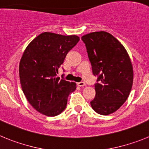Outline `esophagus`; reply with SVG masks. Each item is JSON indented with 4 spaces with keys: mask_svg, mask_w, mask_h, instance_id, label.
Instances as JSON below:
<instances>
[{
    "mask_svg": "<svg viewBox=\"0 0 149 149\" xmlns=\"http://www.w3.org/2000/svg\"><path fill=\"white\" fill-rule=\"evenodd\" d=\"M77 85H78L79 86H81V87H83V86H86V84L84 82H79L77 83Z\"/></svg>",
    "mask_w": 149,
    "mask_h": 149,
    "instance_id": "1",
    "label": "esophagus"
}]
</instances>
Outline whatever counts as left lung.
Masks as SVG:
<instances>
[{
  "label": "left lung",
  "instance_id": "obj_1",
  "mask_svg": "<svg viewBox=\"0 0 149 149\" xmlns=\"http://www.w3.org/2000/svg\"><path fill=\"white\" fill-rule=\"evenodd\" d=\"M81 39L86 45L93 74L98 76L91 106L101 115L113 113L131 93L134 80L131 58L123 45L107 32L90 33Z\"/></svg>",
  "mask_w": 149,
  "mask_h": 149
}]
</instances>
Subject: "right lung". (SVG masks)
<instances>
[{
	"instance_id": "add662e5",
	"label": "right lung",
	"mask_w": 149,
	"mask_h": 149,
	"mask_svg": "<svg viewBox=\"0 0 149 149\" xmlns=\"http://www.w3.org/2000/svg\"><path fill=\"white\" fill-rule=\"evenodd\" d=\"M76 35L45 32L27 46L19 63L22 91L30 105L40 113L55 116L65 110L76 83L56 77L68 52L77 45Z\"/></svg>"
}]
</instances>
